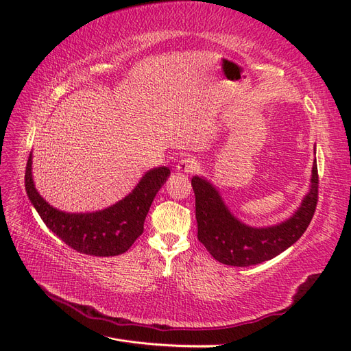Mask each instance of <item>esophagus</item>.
Wrapping results in <instances>:
<instances>
[{
    "instance_id": "1",
    "label": "esophagus",
    "mask_w": 351,
    "mask_h": 351,
    "mask_svg": "<svg viewBox=\"0 0 351 351\" xmlns=\"http://www.w3.org/2000/svg\"><path fill=\"white\" fill-rule=\"evenodd\" d=\"M197 168H199V162L192 156H184L180 159L177 164L178 171L184 174H193L197 171Z\"/></svg>"
}]
</instances>
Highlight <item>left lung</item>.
<instances>
[{
  "instance_id": "obj_1",
  "label": "left lung",
  "mask_w": 351,
  "mask_h": 351,
  "mask_svg": "<svg viewBox=\"0 0 351 351\" xmlns=\"http://www.w3.org/2000/svg\"><path fill=\"white\" fill-rule=\"evenodd\" d=\"M317 186L319 176L315 162L311 190L295 214L278 226L253 228L230 214L214 186L204 178L193 177L197 239L212 258L230 267H250L269 261L289 249L309 227L317 205Z\"/></svg>"
}]
</instances>
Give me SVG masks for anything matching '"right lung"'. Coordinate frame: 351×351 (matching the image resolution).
<instances>
[{
  "instance_id": "1",
  "label": "right lung",
  "mask_w": 351,
  "mask_h": 351,
  "mask_svg": "<svg viewBox=\"0 0 351 351\" xmlns=\"http://www.w3.org/2000/svg\"><path fill=\"white\" fill-rule=\"evenodd\" d=\"M168 174L167 167L151 169L129 196L92 214H67L49 206L36 192L32 180V155L26 164L25 186L42 221L69 247L92 256H117L129 250L143 232L147 210Z\"/></svg>"
}]
</instances>
